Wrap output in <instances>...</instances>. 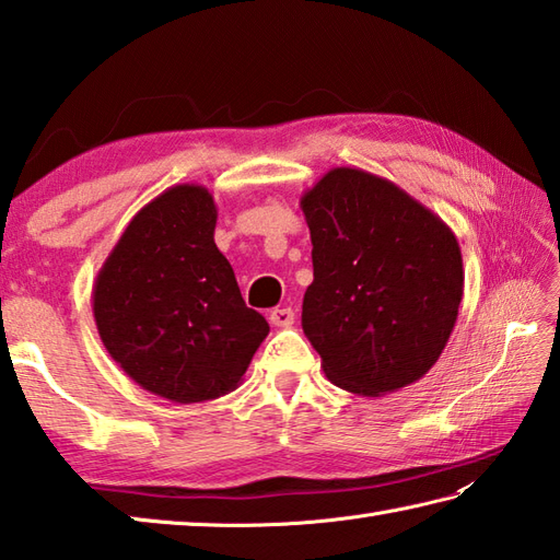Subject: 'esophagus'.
Returning <instances> with one entry per match:
<instances>
[{
	"instance_id": "esophagus-1",
	"label": "esophagus",
	"mask_w": 560,
	"mask_h": 560,
	"mask_svg": "<svg viewBox=\"0 0 560 560\" xmlns=\"http://www.w3.org/2000/svg\"><path fill=\"white\" fill-rule=\"evenodd\" d=\"M293 319H295V313L291 307H277V311L269 313V323L273 327H291Z\"/></svg>"
}]
</instances>
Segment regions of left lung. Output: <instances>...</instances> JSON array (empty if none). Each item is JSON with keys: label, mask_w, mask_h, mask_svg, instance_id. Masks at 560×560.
I'll return each mask as SVG.
<instances>
[{"label": "left lung", "mask_w": 560, "mask_h": 560, "mask_svg": "<svg viewBox=\"0 0 560 560\" xmlns=\"http://www.w3.org/2000/svg\"><path fill=\"white\" fill-rule=\"evenodd\" d=\"M301 209L313 241L303 331L325 375L363 397L421 380L457 323L455 233L395 183L347 165L319 177Z\"/></svg>", "instance_id": "left-lung-1"}]
</instances>
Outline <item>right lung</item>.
Wrapping results in <instances>:
<instances>
[{
  "label": "right lung",
  "mask_w": 560,
  "mask_h": 560,
  "mask_svg": "<svg viewBox=\"0 0 560 560\" xmlns=\"http://www.w3.org/2000/svg\"><path fill=\"white\" fill-rule=\"evenodd\" d=\"M217 217L207 187H168L135 213L93 283L103 347L139 387L175 404L229 395L269 335L213 243Z\"/></svg>",
  "instance_id": "1"
}]
</instances>
